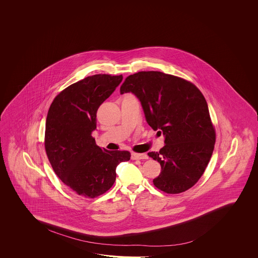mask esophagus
I'll return each instance as SVG.
<instances>
[{
  "mask_svg": "<svg viewBox=\"0 0 258 258\" xmlns=\"http://www.w3.org/2000/svg\"><path fill=\"white\" fill-rule=\"evenodd\" d=\"M148 156L147 154L132 153V159H148Z\"/></svg>",
  "mask_w": 258,
  "mask_h": 258,
  "instance_id": "1",
  "label": "esophagus"
}]
</instances>
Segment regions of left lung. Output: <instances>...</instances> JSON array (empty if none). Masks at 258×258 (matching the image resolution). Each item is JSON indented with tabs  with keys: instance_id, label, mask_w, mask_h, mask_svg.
<instances>
[{
	"instance_id": "8db88e82",
	"label": "left lung",
	"mask_w": 258,
	"mask_h": 258,
	"mask_svg": "<svg viewBox=\"0 0 258 258\" xmlns=\"http://www.w3.org/2000/svg\"><path fill=\"white\" fill-rule=\"evenodd\" d=\"M120 92L135 94L148 125L164 136V147L148 153L161 166L154 185L167 194L194 186L203 175L216 142L203 94L192 83L158 71L129 76Z\"/></svg>"
}]
</instances>
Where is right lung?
Returning <instances> with one entry per match:
<instances>
[{"mask_svg": "<svg viewBox=\"0 0 258 258\" xmlns=\"http://www.w3.org/2000/svg\"><path fill=\"white\" fill-rule=\"evenodd\" d=\"M122 80V76L94 75L56 96L46 119L45 150L66 186L86 198L107 192L116 179V167L131 158L129 151H110L96 145L97 111Z\"/></svg>", "mask_w": 258, "mask_h": 258, "instance_id": "right-lung-1", "label": "right lung"}]
</instances>
